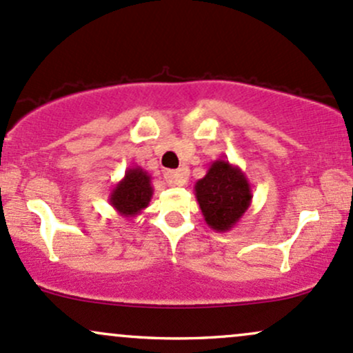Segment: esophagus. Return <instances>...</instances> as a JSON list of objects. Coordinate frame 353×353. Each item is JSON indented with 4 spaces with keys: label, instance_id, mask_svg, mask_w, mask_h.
Returning a JSON list of instances; mask_svg holds the SVG:
<instances>
[{
    "label": "esophagus",
    "instance_id": "34e87169",
    "mask_svg": "<svg viewBox=\"0 0 353 353\" xmlns=\"http://www.w3.org/2000/svg\"><path fill=\"white\" fill-rule=\"evenodd\" d=\"M165 181L170 187H185L188 181V170H170V172L165 173Z\"/></svg>",
    "mask_w": 353,
    "mask_h": 353
}]
</instances>
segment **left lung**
Returning a JSON list of instances; mask_svg holds the SVG:
<instances>
[{
    "instance_id": "obj_1",
    "label": "left lung",
    "mask_w": 353,
    "mask_h": 353,
    "mask_svg": "<svg viewBox=\"0 0 353 353\" xmlns=\"http://www.w3.org/2000/svg\"><path fill=\"white\" fill-rule=\"evenodd\" d=\"M195 196L203 219L215 232H228L252 203V187L240 166L215 160L207 175L195 183Z\"/></svg>"
}]
</instances>
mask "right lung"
<instances>
[{
	"label": "right lung",
	"mask_w": 353,
	"mask_h": 353,
	"mask_svg": "<svg viewBox=\"0 0 353 353\" xmlns=\"http://www.w3.org/2000/svg\"><path fill=\"white\" fill-rule=\"evenodd\" d=\"M152 196V175H148L141 166H133L126 170L125 176L114 185L108 200L121 216L132 219L148 207Z\"/></svg>",
	"instance_id": "obj_1"
}]
</instances>
